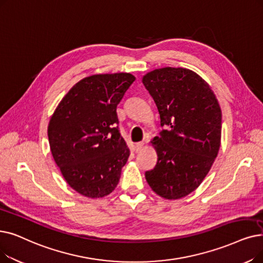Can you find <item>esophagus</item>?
Segmentation results:
<instances>
[{
  "label": "esophagus",
  "mask_w": 263,
  "mask_h": 263,
  "mask_svg": "<svg viewBox=\"0 0 263 263\" xmlns=\"http://www.w3.org/2000/svg\"><path fill=\"white\" fill-rule=\"evenodd\" d=\"M144 145H145V144H144L143 142H139V143H136V144H135V152H136V153L141 152V151L143 149Z\"/></svg>",
  "instance_id": "34e87169"
}]
</instances>
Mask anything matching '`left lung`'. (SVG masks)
<instances>
[{
  "label": "left lung",
  "mask_w": 263,
  "mask_h": 263,
  "mask_svg": "<svg viewBox=\"0 0 263 263\" xmlns=\"http://www.w3.org/2000/svg\"><path fill=\"white\" fill-rule=\"evenodd\" d=\"M142 82L166 127L152 141L158 160L145 177L158 196L180 199L200 186L218 154L221 109L209 84L187 68H157Z\"/></svg>",
  "instance_id": "obj_1"
}]
</instances>
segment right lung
<instances>
[{
    "mask_svg": "<svg viewBox=\"0 0 263 263\" xmlns=\"http://www.w3.org/2000/svg\"><path fill=\"white\" fill-rule=\"evenodd\" d=\"M135 77L97 74L75 84L50 118L48 140L54 162L75 191L105 197L116 188L130 151L118 129L117 105Z\"/></svg>",
    "mask_w": 263,
    "mask_h": 263,
    "instance_id": "obj_1",
    "label": "right lung"
}]
</instances>
